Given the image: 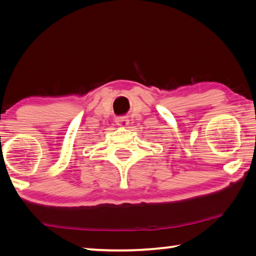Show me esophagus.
<instances>
[{
  "label": "esophagus",
  "mask_w": 256,
  "mask_h": 256,
  "mask_svg": "<svg viewBox=\"0 0 256 256\" xmlns=\"http://www.w3.org/2000/svg\"><path fill=\"white\" fill-rule=\"evenodd\" d=\"M115 122L120 126H126V125H128V118L126 116H118V118H116Z\"/></svg>",
  "instance_id": "obj_1"
}]
</instances>
